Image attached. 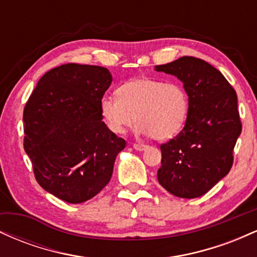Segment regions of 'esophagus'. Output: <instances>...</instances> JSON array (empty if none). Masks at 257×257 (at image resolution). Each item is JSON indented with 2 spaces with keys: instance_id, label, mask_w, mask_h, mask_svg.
<instances>
[{
  "instance_id": "1",
  "label": "esophagus",
  "mask_w": 257,
  "mask_h": 257,
  "mask_svg": "<svg viewBox=\"0 0 257 257\" xmlns=\"http://www.w3.org/2000/svg\"><path fill=\"white\" fill-rule=\"evenodd\" d=\"M133 147H134V149L137 150V151H144V150L147 149V146L146 145H143V144H134V145H133Z\"/></svg>"
}]
</instances>
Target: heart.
<instances>
[{
	"instance_id": "heart-1",
	"label": "heart",
	"mask_w": 257,
	"mask_h": 257,
	"mask_svg": "<svg viewBox=\"0 0 257 257\" xmlns=\"http://www.w3.org/2000/svg\"><path fill=\"white\" fill-rule=\"evenodd\" d=\"M117 98L104 96L100 112L108 129L123 134L134 122L137 132L167 140L178 135L187 119L190 101L185 88L175 82L140 77L123 83Z\"/></svg>"
}]
</instances>
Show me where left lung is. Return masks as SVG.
<instances>
[{
	"label": "left lung",
	"instance_id": "left-lung-1",
	"mask_svg": "<svg viewBox=\"0 0 257 257\" xmlns=\"http://www.w3.org/2000/svg\"><path fill=\"white\" fill-rule=\"evenodd\" d=\"M155 70L178 77L190 101L184 129L161 145L158 182L180 198H197L232 168L241 133L237 93L219 70L198 58L182 57Z\"/></svg>",
	"mask_w": 257,
	"mask_h": 257
}]
</instances>
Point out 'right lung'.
Listing matches in <instances>:
<instances>
[{
    "instance_id": "add662e5",
    "label": "right lung",
    "mask_w": 257,
    "mask_h": 257,
    "mask_svg": "<svg viewBox=\"0 0 257 257\" xmlns=\"http://www.w3.org/2000/svg\"><path fill=\"white\" fill-rule=\"evenodd\" d=\"M106 67L66 64L41 77L24 108V149L35 178L57 198L78 204L110 182L125 140L102 122Z\"/></svg>"
}]
</instances>
